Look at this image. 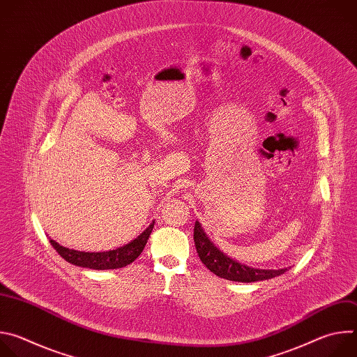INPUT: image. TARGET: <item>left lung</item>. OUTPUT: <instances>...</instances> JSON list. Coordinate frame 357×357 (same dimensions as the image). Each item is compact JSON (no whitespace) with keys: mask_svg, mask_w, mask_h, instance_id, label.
<instances>
[{"mask_svg":"<svg viewBox=\"0 0 357 357\" xmlns=\"http://www.w3.org/2000/svg\"><path fill=\"white\" fill-rule=\"evenodd\" d=\"M193 240L196 245V251L199 254L200 261L205 264L213 274L220 278L237 282H256L264 281L274 277H278L288 271V268L280 270H263V268H252L245 264H241L225 252H222L208 237V234L203 230L202 225L196 220Z\"/></svg>","mask_w":357,"mask_h":357,"instance_id":"1","label":"left lung"}]
</instances>
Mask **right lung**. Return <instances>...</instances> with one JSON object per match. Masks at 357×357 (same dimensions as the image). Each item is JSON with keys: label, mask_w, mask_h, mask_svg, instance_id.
Masks as SVG:
<instances>
[{"label": "right lung", "mask_w": 357, "mask_h": 357, "mask_svg": "<svg viewBox=\"0 0 357 357\" xmlns=\"http://www.w3.org/2000/svg\"><path fill=\"white\" fill-rule=\"evenodd\" d=\"M154 223L155 220H152L149 226L139 236H137L134 240H131L126 245H121L116 250H109V251L86 252V251L63 247L52 238L49 241L58 251V254H61V257L73 266L91 268V270H114V268H121L131 264L139 256L148 241V237L152 229H154Z\"/></svg>", "instance_id": "add662e5"}]
</instances>
